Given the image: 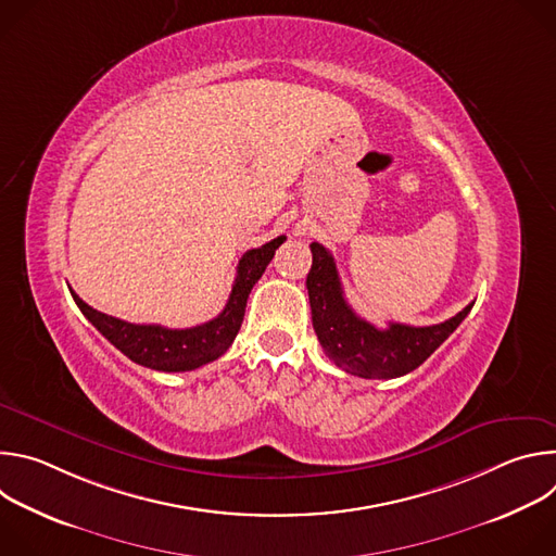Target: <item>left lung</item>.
<instances>
[{"instance_id": "left-lung-1", "label": "left lung", "mask_w": 556, "mask_h": 556, "mask_svg": "<svg viewBox=\"0 0 556 556\" xmlns=\"http://www.w3.org/2000/svg\"><path fill=\"white\" fill-rule=\"evenodd\" d=\"M312 268L305 286L312 307V326L326 356L348 374L361 378H399L420 367L466 319L472 303L438 326L389 324L380 330L345 301L334 257L319 242L309 244Z\"/></svg>"}]
</instances>
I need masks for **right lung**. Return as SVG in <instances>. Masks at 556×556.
Listing matches in <instances>:
<instances>
[{
    "label": "right lung",
    "mask_w": 556,
    "mask_h": 556,
    "mask_svg": "<svg viewBox=\"0 0 556 556\" xmlns=\"http://www.w3.org/2000/svg\"><path fill=\"white\" fill-rule=\"evenodd\" d=\"M283 242L286 237L279 235L277 240L247 251L240 266H237V277L224 309L215 319L195 328L172 330L163 326L127 324L90 307L76 292H70L78 309L88 316V321L134 363L155 371H191L219 358L230 348L242 328L253 286L260 281L266 266L275 257V251Z\"/></svg>",
    "instance_id": "1"
}]
</instances>
